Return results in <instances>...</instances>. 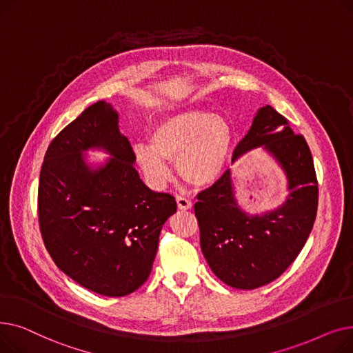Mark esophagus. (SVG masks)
Masks as SVG:
<instances>
[{"instance_id": "34e87169", "label": "esophagus", "mask_w": 353, "mask_h": 353, "mask_svg": "<svg viewBox=\"0 0 353 353\" xmlns=\"http://www.w3.org/2000/svg\"><path fill=\"white\" fill-rule=\"evenodd\" d=\"M176 200H177V206H179L180 210H189V209H192V201L186 196H177Z\"/></svg>"}]
</instances>
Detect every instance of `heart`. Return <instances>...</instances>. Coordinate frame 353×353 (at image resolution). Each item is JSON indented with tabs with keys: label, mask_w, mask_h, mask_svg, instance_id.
Returning a JSON list of instances; mask_svg holds the SVG:
<instances>
[{
	"label": "heart",
	"mask_w": 353,
	"mask_h": 353,
	"mask_svg": "<svg viewBox=\"0 0 353 353\" xmlns=\"http://www.w3.org/2000/svg\"><path fill=\"white\" fill-rule=\"evenodd\" d=\"M233 144V128L223 116L206 110H181L164 116L150 130V143L134 144V157L153 186L172 180L169 161L193 186L205 188L223 173Z\"/></svg>",
	"instance_id": "obj_1"
}]
</instances>
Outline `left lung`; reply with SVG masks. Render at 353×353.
Listing matches in <instances>:
<instances>
[{
	"instance_id": "left-lung-1",
	"label": "left lung",
	"mask_w": 353,
	"mask_h": 353,
	"mask_svg": "<svg viewBox=\"0 0 353 353\" xmlns=\"http://www.w3.org/2000/svg\"><path fill=\"white\" fill-rule=\"evenodd\" d=\"M259 145L273 154L288 177L290 194L279 209L262 216L240 210L230 170L199 193L194 205L200 246L210 269L221 282L242 290L273 282L294 262L318 212V179L310 148L270 105L257 111L248 134L234 148L233 161Z\"/></svg>"
}]
</instances>
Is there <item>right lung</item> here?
Instances as JSON below:
<instances>
[{"label":"right lung","instance_id":"right-lung-1","mask_svg":"<svg viewBox=\"0 0 353 353\" xmlns=\"http://www.w3.org/2000/svg\"><path fill=\"white\" fill-rule=\"evenodd\" d=\"M91 146L114 157L91 171L81 154ZM134 160L119 114L97 101L52 139L40 172L37 208L51 259L79 285L111 298L147 281L161 228L177 210L172 194L145 186Z\"/></svg>","mask_w":353,"mask_h":353}]
</instances>
